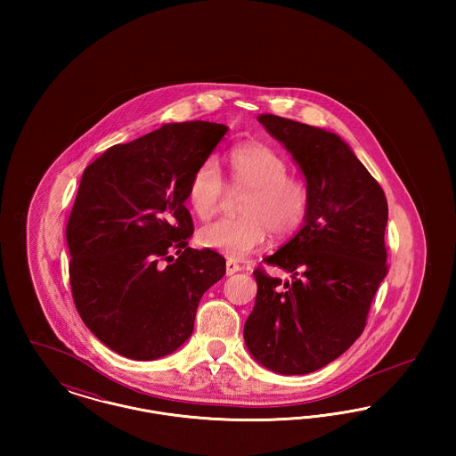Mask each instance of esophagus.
<instances>
[{"instance_id":"obj_1","label":"esophagus","mask_w":456,"mask_h":456,"mask_svg":"<svg viewBox=\"0 0 456 456\" xmlns=\"http://www.w3.org/2000/svg\"><path fill=\"white\" fill-rule=\"evenodd\" d=\"M239 270H240V266H239V263L232 260H227L225 263V273L231 277V275H234V273H238Z\"/></svg>"}]
</instances>
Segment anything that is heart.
I'll list each match as a JSON object with an SVG mask.
<instances>
[{
	"mask_svg": "<svg viewBox=\"0 0 456 456\" xmlns=\"http://www.w3.org/2000/svg\"><path fill=\"white\" fill-rule=\"evenodd\" d=\"M231 190L246 191L236 218H218L198 231V242L231 260L260 249L270 231L277 238L294 234L309 210V191L301 179L289 175L282 155L263 143H244L227 155ZM227 195L218 162L205 159L188 183L186 200L196 217H214Z\"/></svg>",
	"mask_w": 456,
	"mask_h": 456,
	"instance_id": "obj_1",
	"label": "heart"
}]
</instances>
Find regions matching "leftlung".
<instances>
[{
	"mask_svg": "<svg viewBox=\"0 0 456 456\" xmlns=\"http://www.w3.org/2000/svg\"><path fill=\"white\" fill-rule=\"evenodd\" d=\"M258 121L299 166L309 191L301 231L265 263L244 342L263 368L307 374L340 357L362 333L372 297L387 277L388 203L378 181L335 133L260 114Z\"/></svg>",
	"mask_w": 456,
	"mask_h": 456,
	"instance_id": "8db88e82",
	"label": "left lung"
}]
</instances>
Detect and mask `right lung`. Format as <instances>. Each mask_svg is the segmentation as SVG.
Segmentation results:
<instances>
[{"instance_id": "1", "label": "right lung", "mask_w": 456, "mask_h": 456, "mask_svg": "<svg viewBox=\"0 0 456 456\" xmlns=\"http://www.w3.org/2000/svg\"><path fill=\"white\" fill-rule=\"evenodd\" d=\"M169 123L114 145L84 171L66 225L77 311L110 350L134 361L173 354L193 333L201 296L225 273L212 249H191L186 190L227 133Z\"/></svg>"}]
</instances>
